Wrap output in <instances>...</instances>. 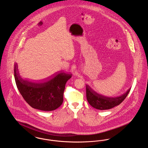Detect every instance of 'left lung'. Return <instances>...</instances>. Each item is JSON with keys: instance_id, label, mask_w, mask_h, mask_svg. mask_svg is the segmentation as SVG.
<instances>
[{"instance_id": "obj_1", "label": "left lung", "mask_w": 148, "mask_h": 148, "mask_svg": "<svg viewBox=\"0 0 148 148\" xmlns=\"http://www.w3.org/2000/svg\"><path fill=\"white\" fill-rule=\"evenodd\" d=\"M130 90V89H128L125 93L120 97L110 98L99 94L89 85H86V95L88 103L93 108L99 110L110 109L119 105L126 98Z\"/></svg>"}]
</instances>
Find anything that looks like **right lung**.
Here are the masks:
<instances>
[{
	"label": "right lung",
	"mask_w": 148,
	"mask_h": 148,
	"mask_svg": "<svg viewBox=\"0 0 148 148\" xmlns=\"http://www.w3.org/2000/svg\"><path fill=\"white\" fill-rule=\"evenodd\" d=\"M14 77L19 91L29 106L40 110L52 111L62 104L65 84L71 74L60 73L47 82L35 83L23 79L15 64Z\"/></svg>",
	"instance_id": "right-lung-1"
}]
</instances>
